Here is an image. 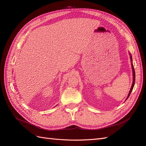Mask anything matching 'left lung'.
I'll return each mask as SVG.
<instances>
[{"instance_id":"left-lung-1","label":"left lung","mask_w":146,"mask_h":146,"mask_svg":"<svg viewBox=\"0 0 146 146\" xmlns=\"http://www.w3.org/2000/svg\"><path fill=\"white\" fill-rule=\"evenodd\" d=\"M130 58H131V66H132V69H133V84H132V85H131V89H130V91H129V94H128V96H127V100L128 99V97L129 96V94H130L131 93V91L133 90V87H134V85H135V69H134V67H133V63H132V57H131V54H130Z\"/></svg>"}]
</instances>
